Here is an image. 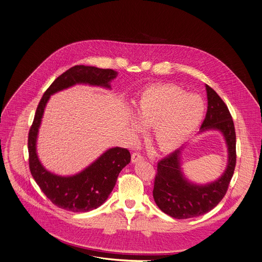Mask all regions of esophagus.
I'll return each mask as SVG.
<instances>
[{"label": "esophagus", "instance_id": "34e87169", "mask_svg": "<svg viewBox=\"0 0 262 262\" xmlns=\"http://www.w3.org/2000/svg\"><path fill=\"white\" fill-rule=\"evenodd\" d=\"M143 160H144L143 156H142V155H140V154H138V152L133 154V156H132V162H133L134 164H135V163H137V162L143 161Z\"/></svg>", "mask_w": 262, "mask_h": 262}]
</instances>
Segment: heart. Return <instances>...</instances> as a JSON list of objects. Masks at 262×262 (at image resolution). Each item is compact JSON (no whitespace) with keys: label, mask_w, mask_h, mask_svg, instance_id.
Returning <instances> with one entry per match:
<instances>
[{"label":"heart","mask_w":262,"mask_h":262,"mask_svg":"<svg viewBox=\"0 0 262 262\" xmlns=\"http://www.w3.org/2000/svg\"><path fill=\"white\" fill-rule=\"evenodd\" d=\"M204 102L197 95L174 85L150 87L135 104V117L144 128H152L151 140L162 152L180 147L200 125L204 116ZM132 130L139 133L137 123Z\"/></svg>","instance_id":"obj_1"}]
</instances>
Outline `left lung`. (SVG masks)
<instances>
[{
	"instance_id": "8db88e82",
	"label": "left lung",
	"mask_w": 262,
	"mask_h": 262,
	"mask_svg": "<svg viewBox=\"0 0 262 262\" xmlns=\"http://www.w3.org/2000/svg\"><path fill=\"white\" fill-rule=\"evenodd\" d=\"M207 112L199 133L219 130L225 140L228 162L225 171L214 181L198 184L190 181L181 170V152L177 149L158 163L154 198L162 211L175 219H190L202 215L214 208L225 196L236 163V136L230 112L217 95L205 85Z\"/></svg>"
}]
</instances>
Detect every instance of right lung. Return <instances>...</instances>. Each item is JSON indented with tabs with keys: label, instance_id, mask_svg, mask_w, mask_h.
Here are the masks:
<instances>
[{
	"label": "right lung",
	"instance_id": "1",
	"mask_svg": "<svg viewBox=\"0 0 262 262\" xmlns=\"http://www.w3.org/2000/svg\"><path fill=\"white\" fill-rule=\"evenodd\" d=\"M117 74L113 69L73 66L53 82L37 106L28 139L30 171L43 194L60 208L87 212L99 207L113 191L120 171L129 164L130 154L126 148H110L80 173L70 176L52 173L39 161L36 146L47 103L51 95L78 84L111 89Z\"/></svg>",
	"mask_w": 262,
	"mask_h": 262
}]
</instances>
